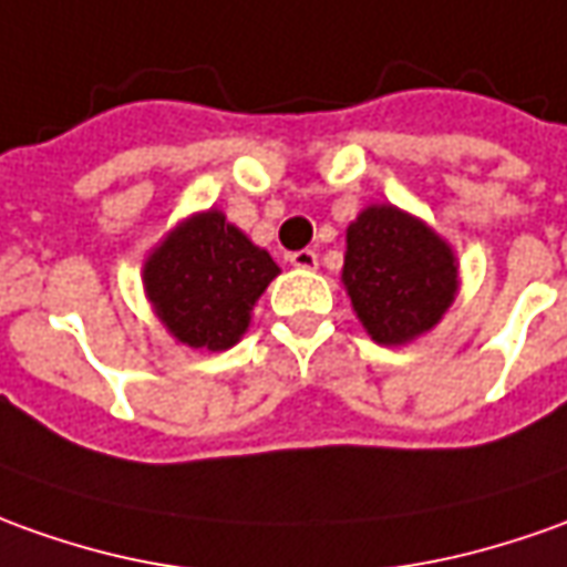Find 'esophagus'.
<instances>
[{
	"mask_svg": "<svg viewBox=\"0 0 567 567\" xmlns=\"http://www.w3.org/2000/svg\"><path fill=\"white\" fill-rule=\"evenodd\" d=\"M290 265L311 271V268H318V252L315 249H296V252H290Z\"/></svg>",
	"mask_w": 567,
	"mask_h": 567,
	"instance_id": "34e87169",
	"label": "esophagus"
}]
</instances>
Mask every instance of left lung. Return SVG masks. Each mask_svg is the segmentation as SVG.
Masks as SVG:
<instances>
[{
    "label": "left lung",
    "mask_w": 567,
    "mask_h": 567,
    "mask_svg": "<svg viewBox=\"0 0 567 567\" xmlns=\"http://www.w3.org/2000/svg\"><path fill=\"white\" fill-rule=\"evenodd\" d=\"M342 287L380 346L432 333L456 302L460 261L432 225L392 203H370L346 228Z\"/></svg>",
    "instance_id": "left-lung-1"
}]
</instances>
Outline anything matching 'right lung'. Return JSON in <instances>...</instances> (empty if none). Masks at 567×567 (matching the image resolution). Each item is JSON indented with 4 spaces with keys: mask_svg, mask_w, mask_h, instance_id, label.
I'll use <instances>...</instances> for the list:
<instances>
[{
    "mask_svg": "<svg viewBox=\"0 0 567 567\" xmlns=\"http://www.w3.org/2000/svg\"><path fill=\"white\" fill-rule=\"evenodd\" d=\"M277 275L268 249L252 244L216 206L182 218L142 265L144 296L157 321L194 351L237 346Z\"/></svg>",
    "mask_w": 567,
    "mask_h": 567,
    "instance_id": "1",
    "label": "right lung"
}]
</instances>
